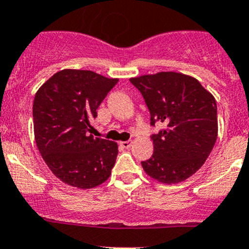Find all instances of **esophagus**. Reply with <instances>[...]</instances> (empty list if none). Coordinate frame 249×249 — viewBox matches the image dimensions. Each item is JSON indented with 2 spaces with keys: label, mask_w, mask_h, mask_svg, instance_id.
Returning a JSON list of instances; mask_svg holds the SVG:
<instances>
[{
  "label": "esophagus",
  "mask_w": 249,
  "mask_h": 249,
  "mask_svg": "<svg viewBox=\"0 0 249 249\" xmlns=\"http://www.w3.org/2000/svg\"><path fill=\"white\" fill-rule=\"evenodd\" d=\"M131 141H123V142H119V145L122 148H125V149H127V148L131 147Z\"/></svg>",
  "instance_id": "obj_1"
}]
</instances>
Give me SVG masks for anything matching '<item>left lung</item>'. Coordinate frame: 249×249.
Segmentation results:
<instances>
[{
    "label": "left lung",
    "mask_w": 249,
    "mask_h": 249,
    "mask_svg": "<svg viewBox=\"0 0 249 249\" xmlns=\"http://www.w3.org/2000/svg\"><path fill=\"white\" fill-rule=\"evenodd\" d=\"M150 113V125L166 126L150 139L154 152L142 161L154 179L175 184L189 178L205 164L218 135L217 104L195 78L177 72H159L131 78Z\"/></svg>",
    "instance_id": "left-lung-1"
}]
</instances>
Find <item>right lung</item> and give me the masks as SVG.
I'll return each instance as SVG.
<instances>
[{"instance_id":"obj_1","label":"right lung","mask_w":249,"mask_h":249,"mask_svg":"<svg viewBox=\"0 0 249 249\" xmlns=\"http://www.w3.org/2000/svg\"><path fill=\"white\" fill-rule=\"evenodd\" d=\"M117 83V78L92 71L62 70L36 92L32 114L37 148L50 171L66 184L90 189L110 176L118 144L90 135V122Z\"/></svg>"}]
</instances>
